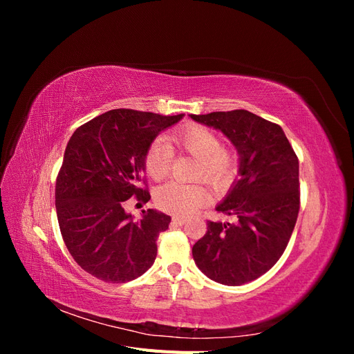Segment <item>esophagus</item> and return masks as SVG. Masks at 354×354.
<instances>
[{"label":"esophagus","instance_id":"obj_1","mask_svg":"<svg viewBox=\"0 0 354 354\" xmlns=\"http://www.w3.org/2000/svg\"><path fill=\"white\" fill-rule=\"evenodd\" d=\"M173 223L178 224V226H183V224L186 223V218L185 217H180V216H174L173 217Z\"/></svg>","mask_w":354,"mask_h":354}]
</instances>
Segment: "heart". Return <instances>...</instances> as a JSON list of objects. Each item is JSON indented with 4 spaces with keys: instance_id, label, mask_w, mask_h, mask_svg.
<instances>
[{
    "instance_id": "obj_1",
    "label": "heart",
    "mask_w": 354,
    "mask_h": 354,
    "mask_svg": "<svg viewBox=\"0 0 354 354\" xmlns=\"http://www.w3.org/2000/svg\"><path fill=\"white\" fill-rule=\"evenodd\" d=\"M178 151L198 160L195 177L207 180L214 186H223L236 171V156L223 149L221 138L212 130L202 125H187L168 137ZM174 160V151L167 142L156 140L149 146L145 156V167L149 177L164 180L169 176ZM209 192L202 185H181L177 181L160 186L155 192L158 208L171 214L194 212L208 203Z\"/></svg>"
}]
</instances>
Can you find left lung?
I'll return each mask as SVG.
<instances>
[{
    "mask_svg": "<svg viewBox=\"0 0 354 354\" xmlns=\"http://www.w3.org/2000/svg\"><path fill=\"white\" fill-rule=\"evenodd\" d=\"M190 118L220 130L239 155V178L216 207L236 221H208L192 254L209 279L239 286L270 270L291 239L299 209L298 158L279 125L248 111Z\"/></svg>",
    "mask_w": 354,
    "mask_h": 354,
    "instance_id": "obj_1",
    "label": "left lung"
}]
</instances>
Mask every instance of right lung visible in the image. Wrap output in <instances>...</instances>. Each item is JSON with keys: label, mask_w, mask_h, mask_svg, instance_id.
I'll list each match as a JSON object with an SVG mask.
<instances>
[{"label": "right lung", "mask_w": 354, "mask_h": 354, "mask_svg": "<svg viewBox=\"0 0 354 354\" xmlns=\"http://www.w3.org/2000/svg\"><path fill=\"white\" fill-rule=\"evenodd\" d=\"M183 116L113 109L69 138L56 180L59 227L73 260L97 279L130 282L153 264L156 239L171 217L143 209L134 221L124 203L131 196L151 199L140 187L146 152L160 131Z\"/></svg>", "instance_id": "1"}]
</instances>
